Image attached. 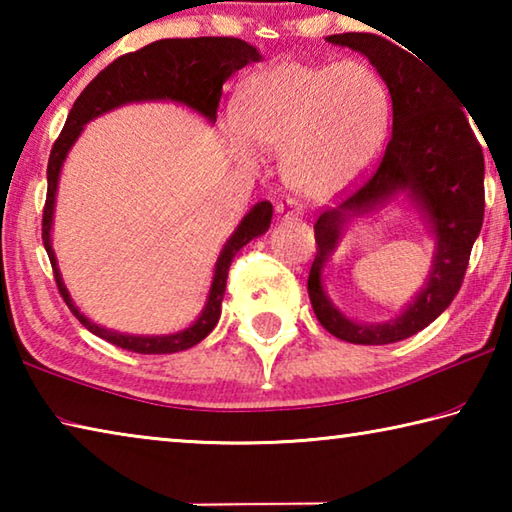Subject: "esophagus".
I'll use <instances>...</instances> for the list:
<instances>
[{"label": "esophagus", "mask_w": 512, "mask_h": 512, "mask_svg": "<svg viewBox=\"0 0 512 512\" xmlns=\"http://www.w3.org/2000/svg\"><path fill=\"white\" fill-rule=\"evenodd\" d=\"M275 214H277V219L280 221H287V219H302V207H298L296 203H287V205H277L275 207Z\"/></svg>", "instance_id": "1"}]
</instances>
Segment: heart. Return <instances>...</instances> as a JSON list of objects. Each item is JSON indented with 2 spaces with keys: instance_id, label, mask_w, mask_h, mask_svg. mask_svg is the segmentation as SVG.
I'll return each instance as SVG.
<instances>
[{
  "instance_id": "obj_1",
  "label": "heart",
  "mask_w": 512,
  "mask_h": 512,
  "mask_svg": "<svg viewBox=\"0 0 512 512\" xmlns=\"http://www.w3.org/2000/svg\"><path fill=\"white\" fill-rule=\"evenodd\" d=\"M230 151L284 153V183L309 203L343 196L375 164L391 126V90L366 60H280L239 85Z\"/></svg>"
}]
</instances>
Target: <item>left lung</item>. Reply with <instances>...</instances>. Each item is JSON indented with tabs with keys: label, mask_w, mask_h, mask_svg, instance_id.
I'll list each match as a JSON object with an SVG mask.
<instances>
[{
	"label": "left lung",
	"mask_w": 512,
	"mask_h": 512,
	"mask_svg": "<svg viewBox=\"0 0 512 512\" xmlns=\"http://www.w3.org/2000/svg\"><path fill=\"white\" fill-rule=\"evenodd\" d=\"M327 42L359 51L384 76L393 101V133L368 183L314 223L318 248L307 280L309 300L320 325L336 339L357 345L397 343L431 325L461 289L483 225V151L467 119L470 110L418 51L413 56L411 49L375 33H336ZM400 197L421 214L434 241L430 275L393 319L361 324L326 296L324 264L352 222Z\"/></svg>",
	"instance_id": "left-lung-1"
}]
</instances>
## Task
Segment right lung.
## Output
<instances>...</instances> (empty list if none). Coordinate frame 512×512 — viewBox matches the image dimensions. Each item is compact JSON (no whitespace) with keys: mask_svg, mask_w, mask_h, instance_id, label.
Instances as JSON below:
<instances>
[{"mask_svg":"<svg viewBox=\"0 0 512 512\" xmlns=\"http://www.w3.org/2000/svg\"><path fill=\"white\" fill-rule=\"evenodd\" d=\"M262 60L257 47L248 45L239 38H167L151 42L140 51L126 54L110 63L94 79L88 88L81 92V97L74 101L72 112L65 121L63 133L54 144L47 164V203L42 214V244L51 259L56 273V284L60 296L65 298L67 307L74 311V316L97 334L99 339L108 341L117 348L140 352V354H171L194 348L207 334L212 332L221 318V302L225 293V280H228V268L232 259L241 248L250 241L262 237L271 228L273 205L268 201H259L250 207L248 214L239 221L235 232L225 241L219 257H216L210 291H207L205 305L201 314L196 316L192 325H187L178 332L169 334H126L117 329H108L94 323L83 311L76 307V302L69 296L63 282V273L58 268V259L51 246V230H54V212H56V194L60 173L72 146L85 131V124L92 119L106 115L110 110H117L128 103H149V101H171L178 106H185L201 115L207 124L216 121V108L221 101L223 83L232 74L239 72L248 63Z\"/></svg>","mask_w":512,"mask_h":512,"instance_id":"right-lung-1","label":"right lung"}]
</instances>
